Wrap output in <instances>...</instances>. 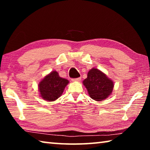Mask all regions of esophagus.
Returning <instances> with one entry per match:
<instances>
[{"label":"esophagus","mask_w":150,"mask_h":150,"mask_svg":"<svg viewBox=\"0 0 150 150\" xmlns=\"http://www.w3.org/2000/svg\"><path fill=\"white\" fill-rule=\"evenodd\" d=\"M81 79V77H79L76 79H72L71 81H73V82H75V81H80Z\"/></svg>","instance_id":"esophagus-1"}]
</instances>
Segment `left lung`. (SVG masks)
<instances>
[{"label": "left lung", "mask_w": 150, "mask_h": 150, "mask_svg": "<svg viewBox=\"0 0 150 150\" xmlns=\"http://www.w3.org/2000/svg\"><path fill=\"white\" fill-rule=\"evenodd\" d=\"M90 97L96 101L106 99L112 92L114 82L99 69L93 68L83 81Z\"/></svg>", "instance_id": "1"}]
</instances>
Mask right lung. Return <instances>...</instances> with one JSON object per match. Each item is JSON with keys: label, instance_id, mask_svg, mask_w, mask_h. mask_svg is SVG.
Masks as SVG:
<instances>
[{"label": "right lung", "instance_id": "right-lung-1", "mask_svg": "<svg viewBox=\"0 0 150 150\" xmlns=\"http://www.w3.org/2000/svg\"><path fill=\"white\" fill-rule=\"evenodd\" d=\"M69 81L59 77L56 71L47 75L38 84L40 96L47 101H54L62 96Z\"/></svg>", "mask_w": 150, "mask_h": 150}]
</instances>
